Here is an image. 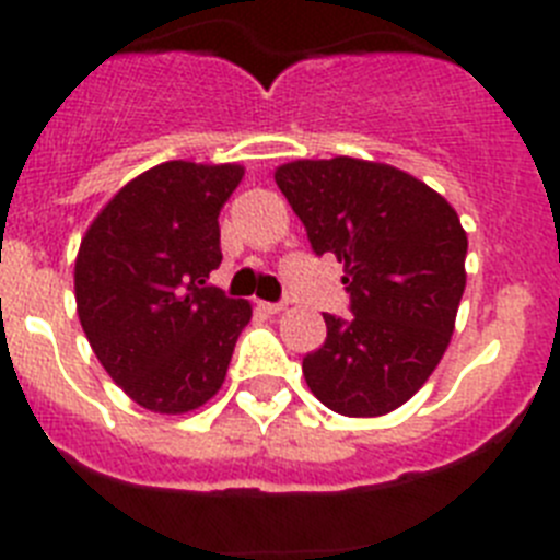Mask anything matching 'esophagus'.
Masks as SVG:
<instances>
[{"instance_id":"34e87169","label":"esophagus","mask_w":560,"mask_h":560,"mask_svg":"<svg viewBox=\"0 0 560 560\" xmlns=\"http://www.w3.org/2000/svg\"><path fill=\"white\" fill-rule=\"evenodd\" d=\"M260 305V311H266V314H280V311H285L283 303H257Z\"/></svg>"}]
</instances>
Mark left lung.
Wrapping results in <instances>:
<instances>
[{"label":"left lung","mask_w":560,"mask_h":560,"mask_svg":"<svg viewBox=\"0 0 560 560\" xmlns=\"http://www.w3.org/2000/svg\"><path fill=\"white\" fill-rule=\"evenodd\" d=\"M316 255L345 264L353 316H325L328 339L303 359L311 393L348 418H378L429 381L465 291V235L438 190L384 162L334 156L275 171Z\"/></svg>","instance_id":"obj_1"}]
</instances>
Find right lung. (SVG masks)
Wrapping results in <instances>:
<instances>
[{"instance_id":"obj_1","label":"right lung","mask_w":560,"mask_h":560,"mask_svg":"<svg viewBox=\"0 0 560 560\" xmlns=\"http://www.w3.org/2000/svg\"><path fill=\"white\" fill-rule=\"evenodd\" d=\"M244 165L173 160L122 185L75 257L78 319L112 381L160 415L205 407L226 378L252 305L207 277L221 264L219 212Z\"/></svg>"}]
</instances>
